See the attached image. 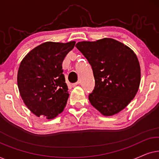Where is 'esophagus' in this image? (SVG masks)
Instances as JSON below:
<instances>
[{"label":"esophagus","mask_w":159,"mask_h":159,"mask_svg":"<svg viewBox=\"0 0 159 159\" xmlns=\"http://www.w3.org/2000/svg\"><path fill=\"white\" fill-rule=\"evenodd\" d=\"M79 83H80V82H75V83L71 84V87H72V88H75V87L77 86V84H79Z\"/></svg>","instance_id":"obj_1"}]
</instances>
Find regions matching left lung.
<instances>
[{
  "label": "left lung",
  "mask_w": 159,
  "mask_h": 159,
  "mask_svg": "<svg viewBox=\"0 0 159 159\" xmlns=\"http://www.w3.org/2000/svg\"><path fill=\"white\" fill-rule=\"evenodd\" d=\"M76 47L93 69L95 85L89 95L91 105L103 116L123 110L138 93L140 63L134 51L112 38L82 41Z\"/></svg>",
  "instance_id": "8db88e82"
}]
</instances>
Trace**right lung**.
<instances>
[{
    "instance_id": "1",
    "label": "right lung",
    "mask_w": 159,
    "mask_h": 159,
    "mask_svg": "<svg viewBox=\"0 0 159 159\" xmlns=\"http://www.w3.org/2000/svg\"><path fill=\"white\" fill-rule=\"evenodd\" d=\"M75 43H44L21 61L17 74L19 93L26 106L37 116L52 119L64 111L69 94L62 63Z\"/></svg>"
}]
</instances>
